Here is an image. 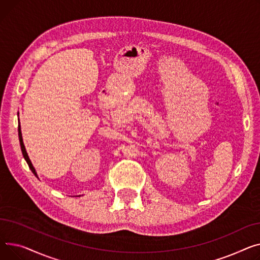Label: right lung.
Returning a JSON list of instances; mask_svg holds the SVG:
<instances>
[{
    "label": "right lung",
    "mask_w": 260,
    "mask_h": 260,
    "mask_svg": "<svg viewBox=\"0 0 260 260\" xmlns=\"http://www.w3.org/2000/svg\"><path fill=\"white\" fill-rule=\"evenodd\" d=\"M19 123H20V119H19ZM19 140H20V145H21V150H22L23 156H24L25 160L27 161V164H28V166H29V168H30V170H31V171H32V173L38 177V173H37V171H36V169H35V167H34L32 162H31V160H30V158H29V156H28V154H27L26 148H25V146H24V143H23V136H22L21 126H20V125H19ZM38 178H39V177H38ZM79 196H80V195H79Z\"/></svg>",
    "instance_id": "add662e5"
}]
</instances>
